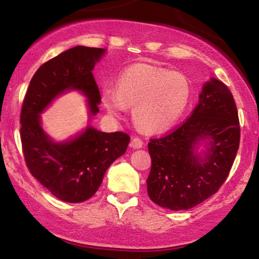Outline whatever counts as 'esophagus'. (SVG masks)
<instances>
[{
  "label": "esophagus",
  "instance_id": "1",
  "mask_svg": "<svg viewBox=\"0 0 259 259\" xmlns=\"http://www.w3.org/2000/svg\"><path fill=\"white\" fill-rule=\"evenodd\" d=\"M130 146L133 147V148H142L143 147V142H142V139H139V138H137V137H135V138H133L131 139V143H130Z\"/></svg>",
  "mask_w": 259,
  "mask_h": 259
}]
</instances>
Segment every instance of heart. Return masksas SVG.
I'll return each instance as SVG.
<instances>
[{"label":"heart","mask_w":259,"mask_h":259,"mask_svg":"<svg viewBox=\"0 0 259 259\" xmlns=\"http://www.w3.org/2000/svg\"><path fill=\"white\" fill-rule=\"evenodd\" d=\"M191 98V85L182 73L147 64H136L121 73L117 88L105 87L103 104L114 117L134 106L135 123L146 133L159 134L176 124Z\"/></svg>","instance_id":"heart-1"}]
</instances>
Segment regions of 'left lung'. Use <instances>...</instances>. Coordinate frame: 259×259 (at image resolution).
<instances>
[{"instance_id":"8db88e82","label":"left lung","mask_w":259,"mask_h":259,"mask_svg":"<svg viewBox=\"0 0 259 259\" xmlns=\"http://www.w3.org/2000/svg\"><path fill=\"white\" fill-rule=\"evenodd\" d=\"M239 144L233 96L224 83L211 77L186 122L172 134L148 143V196L170 210H188L203 202L229 176Z\"/></svg>"}]
</instances>
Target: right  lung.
<instances>
[{
    "mask_svg": "<svg viewBox=\"0 0 259 259\" xmlns=\"http://www.w3.org/2000/svg\"><path fill=\"white\" fill-rule=\"evenodd\" d=\"M105 54L106 49L77 46L47 61L30 80L21 108L20 137L26 164L51 194L65 202L90 199L109 165L124 154L130 142L124 133H102L90 125L100 104L93 69ZM69 91L85 96L90 121L75 136L56 141L42 129L40 114Z\"/></svg>",
    "mask_w": 259,
    "mask_h": 259,
    "instance_id": "add662e5",
    "label": "right lung"
}]
</instances>
